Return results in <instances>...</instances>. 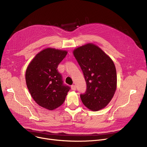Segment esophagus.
Segmentation results:
<instances>
[{
  "instance_id": "esophagus-1",
  "label": "esophagus",
  "mask_w": 147,
  "mask_h": 147,
  "mask_svg": "<svg viewBox=\"0 0 147 147\" xmlns=\"http://www.w3.org/2000/svg\"><path fill=\"white\" fill-rule=\"evenodd\" d=\"M71 89L73 90H76V86L75 85H72L71 86Z\"/></svg>"
}]
</instances>
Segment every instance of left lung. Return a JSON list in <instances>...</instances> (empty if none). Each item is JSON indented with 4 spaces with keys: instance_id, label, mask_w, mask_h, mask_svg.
I'll use <instances>...</instances> for the list:
<instances>
[{
    "instance_id": "left-lung-1",
    "label": "left lung",
    "mask_w": 147,
    "mask_h": 147,
    "mask_svg": "<svg viewBox=\"0 0 147 147\" xmlns=\"http://www.w3.org/2000/svg\"><path fill=\"white\" fill-rule=\"evenodd\" d=\"M73 53L82 69L87 84L83 104L90 110H102L110 103L117 89V73L111 58L98 46L89 43Z\"/></svg>"
}]
</instances>
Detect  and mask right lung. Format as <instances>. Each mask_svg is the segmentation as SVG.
<instances>
[{
    "instance_id": "obj_1",
    "label": "right lung",
    "mask_w": 147,
    "mask_h": 147,
    "mask_svg": "<svg viewBox=\"0 0 147 147\" xmlns=\"http://www.w3.org/2000/svg\"><path fill=\"white\" fill-rule=\"evenodd\" d=\"M67 53L65 50L46 48L36 54L27 67V88L34 101L44 109L53 110L61 106L70 89L64 85L57 71Z\"/></svg>"
}]
</instances>
